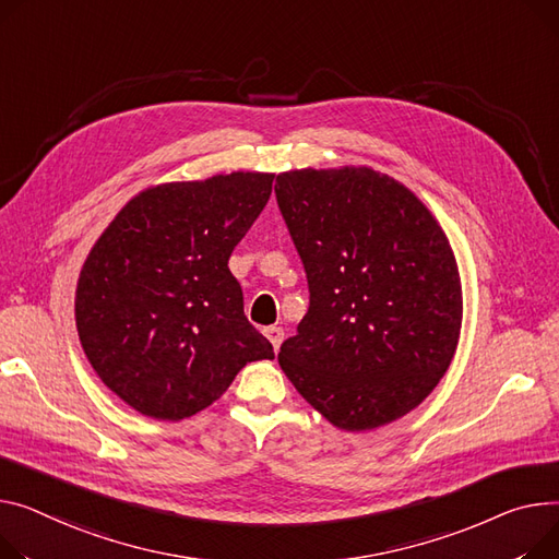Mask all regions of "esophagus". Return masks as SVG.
Wrapping results in <instances>:
<instances>
[{
	"instance_id": "obj_1",
	"label": "esophagus",
	"mask_w": 559,
	"mask_h": 559,
	"mask_svg": "<svg viewBox=\"0 0 559 559\" xmlns=\"http://www.w3.org/2000/svg\"><path fill=\"white\" fill-rule=\"evenodd\" d=\"M265 334H267V340L272 342L274 350H278V348H281V344H283V337H285V332H283V328L270 325V328H265Z\"/></svg>"
}]
</instances>
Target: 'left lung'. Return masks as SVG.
I'll return each instance as SVG.
<instances>
[{"label":"left lung","mask_w":559,"mask_h":559,"mask_svg":"<svg viewBox=\"0 0 559 559\" xmlns=\"http://www.w3.org/2000/svg\"><path fill=\"white\" fill-rule=\"evenodd\" d=\"M274 191L310 287L281 368L334 427L402 418L456 353L463 289L448 236L404 183L366 166L281 173Z\"/></svg>","instance_id":"8db88e82"}]
</instances>
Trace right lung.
Masks as SVG:
<instances>
[{
  "instance_id": "right-lung-1",
  "label": "right lung",
  "mask_w": 559,
  "mask_h": 559,
  "mask_svg": "<svg viewBox=\"0 0 559 559\" xmlns=\"http://www.w3.org/2000/svg\"><path fill=\"white\" fill-rule=\"evenodd\" d=\"M272 181L238 170L153 186L92 247L76 287L79 337L96 376L134 412L195 416L247 361L274 359L229 272Z\"/></svg>"
}]
</instances>
